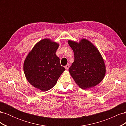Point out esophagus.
<instances>
[{"mask_svg":"<svg viewBox=\"0 0 126 126\" xmlns=\"http://www.w3.org/2000/svg\"><path fill=\"white\" fill-rule=\"evenodd\" d=\"M69 66H69V64H68H68H67V65H66L65 67H65V68H66V70H68V68H69Z\"/></svg>","mask_w":126,"mask_h":126,"instance_id":"34e87169","label":"esophagus"}]
</instances>
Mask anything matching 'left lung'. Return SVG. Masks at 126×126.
<instances>
[{
    "instance_id": "left-lung-1",
    "label": "left lung",
    "mask_w": 126,
    "mask_h": 126,
    "mask_svg": "<svg viewBox=\"0 0 126 126\" xmlns=\"http://www.w3.org/2000/svg\"><path fill=\"white\" fill-rule=\"evenodd\" d=\"M74 53V62L69 71L76 83L86 89L98 85L104 79L106 67L104 59L97 48L85 39L79 43L68 40Z\"/></svg>"
}]
</instances>
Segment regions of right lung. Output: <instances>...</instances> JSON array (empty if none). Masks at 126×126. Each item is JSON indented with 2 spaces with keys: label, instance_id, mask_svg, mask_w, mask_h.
I'll return each mask as SVG.
<instances>
[{
  "label": "right lung",
  "instance_id": "right-lung-1",
  "mask_svg": "<svg viewBox=\"0 0 126 126\" xmlns=\"http://www.w3.org/2000/svg\"><path fill=\"white\" fill-rule=\"evenodd\" d=\"M59 44L49 39L37 43L28 54L24 63V71L28 81L41 91L54 87L65 70L56 55Z\"/></svg>",
  "mask_w": 126,
  "mask_h": 126
}]
</instances>
